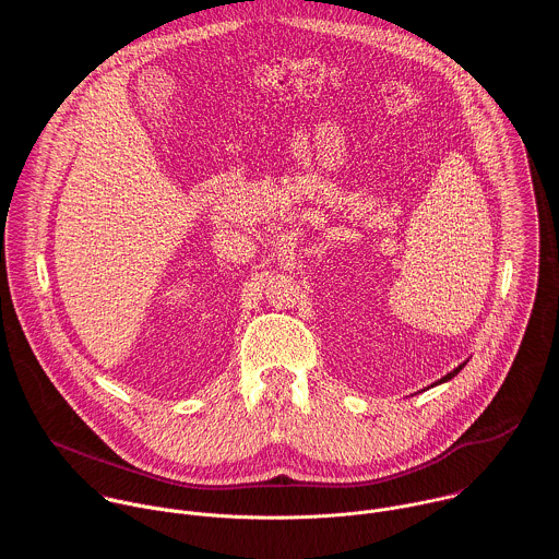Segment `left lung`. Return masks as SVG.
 I'll list each match as a JSON object with an SVG mask.
<instances>
[{"mask_svg": "<svg viewBox=\"0 0 559 559\" xmlns=\"http://www.w3.org/2000/svg\"><path fill=\"white\" fill-rule=\"evenodd\" d=\"M462 367H464V362H462V365H460V367H455V369H453V371H451V373H447V376H444V378H442V380H438V382H447V380H451V378H453V376H455V373H457V371H460V369H462Z\"/></svg>", "mask_w": 559, "mask_h": 559, "instance_id": "1", "label": "left lung"}]
</instances>
